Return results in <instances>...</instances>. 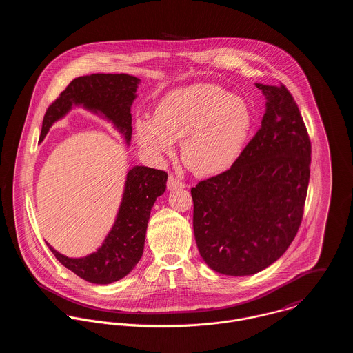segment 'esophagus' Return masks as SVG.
I'll return each mask as SVG.
<instances>
[{
	"label": "esophagus",
	"instance_id": "1",
	"mask_svg": "<svg viewBox=\"0 0 353 353\" xmlns=\"http://www.w3.org/2000/svg\"><path fill=\"white\" fill-rule=\"evenodd\" d=\"M167 188L170 190H174V189H179V188H185V182H182L179 178L174 176V175H170L168 176V182H167Z\"/></svg>",
	"mask_w": 353,
	"mask_h": 353
}]
</instances>
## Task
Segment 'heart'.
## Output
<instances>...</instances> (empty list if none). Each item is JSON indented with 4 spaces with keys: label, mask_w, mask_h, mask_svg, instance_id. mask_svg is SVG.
Returning a JSON list of instances; mask_svg holds the SVG:
<instances>
[{
    "label": "heart",
    "mask_w": 353,
    "mask_h": 353,
    "mask_svg": "<svg viewBox=\"0 0 353 353\" xmlns=\"http://www.w3.org/2000/svg\"><path fill=\"white\" fill-rule=\"evenodd\" d=\"M252 128L248 104L214 84H196L170 92L154 110L140 118V145L157 156L171 154L182 141V159L197 175L228 170L239 157Z\"/></svg>",
    "instance_id": "obj_1"
}]
</instances>
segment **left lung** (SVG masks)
Wrapping results in <instances>:
<instances>
[{
	"label": "left lung",
	"instance_id": "obj_1",
	"mask_svg": "<svg viewBox=\"0 0 353 353\" xmlns=\"http://www.w3.org/2000/svg\"><path fill=\"white\" fill-rule=\"evenodd\" d=\"M266 97L261 128L227 171L192 188L193 227L205 263L249 276L277 261L302 223L311 143L284 84H255Z\"/></svg>",
	"mask_w": 353,
	"mask_h": 353
}]
</instances>
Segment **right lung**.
I'll return each instance as SVG.
<instances>
[{
  "mask_svg": "<svg viewBox=\"0 0 353 353\" xmlns=\"http://www.w3.org/2000/svg\"><path fill=\"white\" fill-rule=\"evenodd\" d=\"M139 83L137 77L125 73H97L74 79L48 107L39 140L45 139L51 125L72 105L81 104L111 121L129 144L132 139L130 107ZM165 183V171L143 165L133 167L126 176L117 220L98 252L84 258H69L48 245L49 249L65 268L90 283L110 284L121 280L133 270L143 255L152 206L164 193Z\"/></svg>",
  "mask_w": 353,
  "mask_h": 353,
  "instance_id": "right-lung-1",
  "label": "right lung"
}]
</instances>
